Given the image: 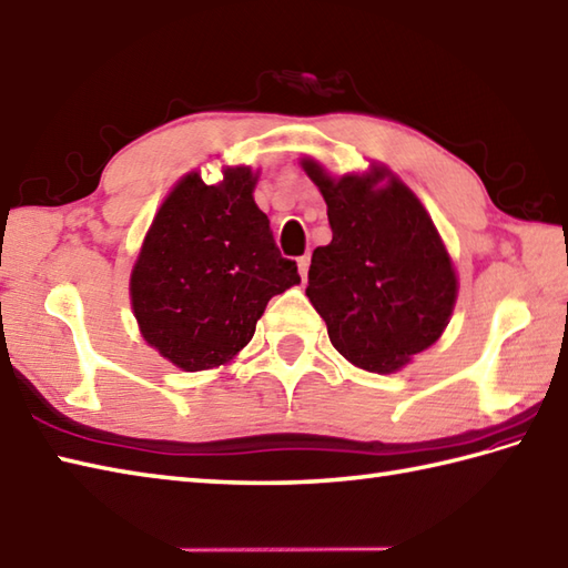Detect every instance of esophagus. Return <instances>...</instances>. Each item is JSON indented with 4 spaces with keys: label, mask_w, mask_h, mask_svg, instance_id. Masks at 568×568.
I'll return each mask as SVG.
<instances>
[{
    "label": "esophagus",
    "mask_w": 568,
    "mask_h": 568,
    "mask_svg": "<svg viewBox=\"0 0 568 568\" xmlns=\"http://www.w3.org/2000/svg\"><path fill=\"white\" fill-rule=\"evenodd\" d=\"M308 267H311L308 254H304V257H298V274H301V280H304V282H306V276H308Z\"/></svg>",
    "instance_id": "obj_1"
}]
</instances>
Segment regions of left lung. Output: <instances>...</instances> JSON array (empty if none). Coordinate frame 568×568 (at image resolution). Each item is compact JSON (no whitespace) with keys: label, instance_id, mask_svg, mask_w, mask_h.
<instances>
[{"label":"left lung","instance_id":"1","mask_svg":"<svg viewBox=\"0 0 568 568\" xmlns=\"http://www.w3.org/2000/svg\"><path fill=\"white\" fill-rule=\"evenodd\" d=\"M301 166L328 205L333 240L311 257L306 296L333 348L367 373H395L442 338L458 280L419 199L385 166L331 179Z\"/></svg>","mask_w":568,"mask_h":568}]
</instances>
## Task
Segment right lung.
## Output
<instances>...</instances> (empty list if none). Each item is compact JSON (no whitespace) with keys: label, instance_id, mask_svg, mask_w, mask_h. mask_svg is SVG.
I'll use <instances>...</instances> for the list:
<instances>
[{"label":"right lung","instance_id":"right-lung-1","mask_svg":"<svg viewBox=\"0 0 568 568\" xmlns=\"http://www.w3.org/2000/svg\"><path fill=\"white\" fill-rule=\"evenodd\" d=\"M257 173L191 171L161 203L134 262L130 296L144 341L186 373L225 365L252 341L267 301L301 282L252 199Z\"/></svg>","mask_w":568,"mask_h":568}]
</instances>
